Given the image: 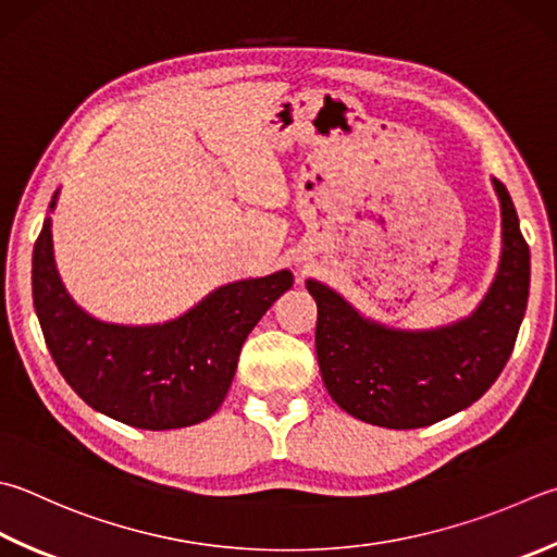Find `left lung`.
Wrapping results in <instances>:
<instances>
[{"mask_svg": "<svg viewBox=\"0 0 557 557\" xmlns=\"http://www.w3.org/2000/svg\"><path fill=\"white\" fill-rule=\"evenodd\" d=\"M495 188L505 249L473 318L436 332L385 330L322 283H306L318 302L314 349L322 381L344 412L387 429L429 426L470 407L497 381L527 312L531 251L509 191L499 180Z\"/></svg>", "mask_w": 557, "mask_h": 557, "instance_id": "left-lung-1", "label": "left lung"}]
</instances>
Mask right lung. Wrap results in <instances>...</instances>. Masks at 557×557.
<instances>
[{
  "label": "right lung",
  "mask_w": 557,
  "mask_h": 557,
  "mask_svg": "<svg viewBox=\"0 0 557 557\" xmlns=\"http://www.w3.org/2000/svg\"><path fill=\"white\" fill-rule=\"evenodd\" d=\"M30 278L48 351L72 391L107 417L152 432L198 424L223 405L247 334L293 286L288 271H278L227 283L174 322L103 324L62 288L50 220L36 239Z\"/></svg>",
  "instance_id": "obj_1"
}]
</instances>
